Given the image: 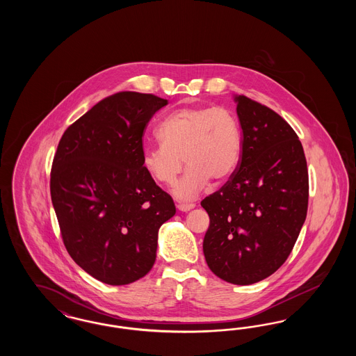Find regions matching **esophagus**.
Instances as JSON below:
<instances>
[{
    "instance_id": "1",
    "label": "esophagus",
    "mask_w": 356,
    "mask_h": 356,
    "mask_svg": "<svg viewBox=\"0 0 356 356\" xmlns=\"http://www.w3.org/2000/svg\"><path fill=\"white\" fill-rule=\"evenodd\" d=\"M177 208L179 211L181 212H186V211H191L192 208H195V204L193 203H179L177 204Z\"/></svg>"
}]
</instances>
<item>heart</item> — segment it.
I'll return each instance as SVG.
<instances>
[{
  "label": "heart",
  "mask_w": 356,
  "mask_h": 356,
  "mask_svg": "<svg viewBox=\"0 0 356 356\" xmlns=\"http://www.w3.org/2000/svg\"><path fill=\"white\" fill-rule=\"evenodd\" d=\"M157 136L161 143L143 149V165L153 180L172 186L184 160L188 168L173 189L180 199L195 197L209 180H227L241 157L240 125L225 108H180L160 122Z\"/></svg>",
  "instance_id": "b5f03b06"
}]
</instances>
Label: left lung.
<instances>
[{
	"instance_id": "8db88e82",
	"label": "left lung",
	"mask_w": 356,
	"mask_h": 356,
	"mask_svg": "<svg viewBox=\"0 0 356 356\" xmlns=\"http://www.w3.org/2000/svg\"><path fill=\"white\" fill-rule=\"evenodd\" d=\"M241 157L228 181L207 196L203 251L222 280L248 286L277 271L291 254L308 208L302 143L268 106L236 96Z\"/></svg>"
}]
</instances>
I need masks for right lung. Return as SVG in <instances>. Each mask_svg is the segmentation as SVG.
Instances as JSON below:
<instances>
[{"label": "right lung", "instance_id": "obj_1", "mask_svg": "<svg viewBox=\"0 0 356 356\" xmlns=\"http://www.w3.org/2000/svg\"><path fill=\"white\" fill-rule=\"evenodd\" d=\"M168 100L119 92L97 102L61 137L51 196L70 257L95 279L124 286L154 264L157 234L176 213L145 170L143 136Z\"/></svg>", "mask_w": 356, "mask_h": 356}]
</instances>
